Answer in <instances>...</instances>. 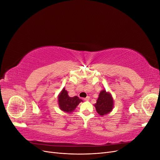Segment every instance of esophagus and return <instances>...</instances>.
<instances>
[{"label":"esophagus","instance_id":"1","mask_svg":"<svg viewBox=\"0 0 160 160\" xmlns=\"http://www.w3.org/2000/svg\"><path fill=\"white\" fill-rule=\"evenodd\" d=\"M89 99H90V98H89V96H88V97H87V98H84V100H85V101H89Z\"/></svg>","mask_w":160,"mask_h":160}]
</instances>
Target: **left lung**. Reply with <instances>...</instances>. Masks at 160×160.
Instances as JSON below:
<instances>
[{
	"label": "left lung",
	"mask_w": 160,
	"mask_h": 160,
	"mask_svg": "<svg viewBox=\"0 0 160 160\" xmlns=\"http://www.w3.org/2000/svg\"><path fill=\"white\" fill-rule=\"evenodd\" d=\"M97 112L100 115L109 113L112 110L113 106V99L111 94L105 90H102L99 93V98L94 105Z\"/></svg>",
	"instance_id": "8db88e82"
}]
</instances>
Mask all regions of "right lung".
<instances>
[{
    "mask_svg": "<svg viewBox=\"0 0 160 160\" xmlns=\"http://www.w3.org/2000/svg\"><path fill=\"white\" fill-rule=\"evenodd\" d=\"M58 101H59V108L62 111L67 113H71L73 111L79 103L83 101L77 96L71 98L68 95V93L64 88L59 95Z\"/></svg>",
    "mask_w": 160,
    "mask_h": 160,
    "instance_id": "1",
    "label": "right lung"
}]
</instances>
